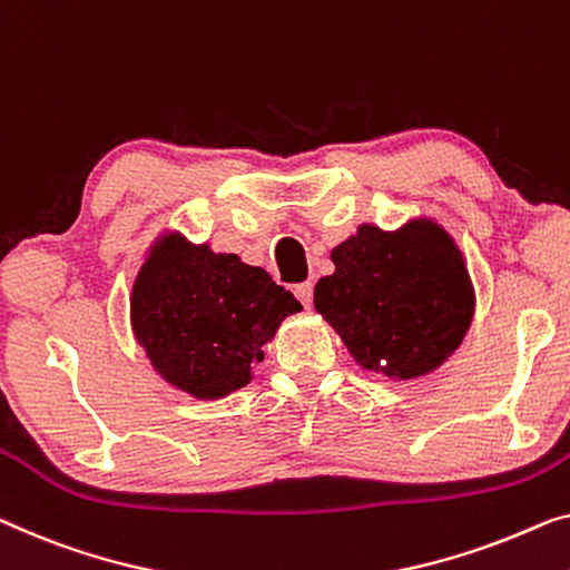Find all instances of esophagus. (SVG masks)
<instances>
[{
	"label": "esophagus",
	"instance_id": "esophagus-1",
	"mask_svg": "<svg viewBox=\"0 0 570 570\" xmlns=\"http://www.w3.org/2000/svg\"><path fill=\"white\" fill-rule=\"evenodd\" d=\"M294 294H296V299H299L304 307H312V296H314V286L309 284V282H304V284H296L294 286Z\"/></svg>",
	"mask_w": 570,
	"mask_h": 570
}]
</instances>
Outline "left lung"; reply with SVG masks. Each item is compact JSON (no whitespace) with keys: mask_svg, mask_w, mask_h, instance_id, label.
Listing matches in <instances>:
<instances>
[{"mask_svg":"<svg viewBox=\"0 0 570 570\" xmlns=\"http://www.w3.org/2000/svg\"><path fill=\"white\" fill-rule=\"evenodd\" d=\"M330 258L335 274L314 286V309L358 366L394 381L420 379L463 343L475 294L445 227L428 217L392 233L361 225Z\"/></svg>","mask_w":570,"mask_h":570,"instance_id":"left-lung-1","label":"left lung"}]
</instances>
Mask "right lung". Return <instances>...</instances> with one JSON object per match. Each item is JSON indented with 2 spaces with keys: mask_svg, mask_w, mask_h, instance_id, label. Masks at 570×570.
Returning a JSON list of instances; mask_svg holds the SVG:
<instances>
[{
  "mask_svg": "<svg viewBox=\"0 0 570 570\" xmlns=\"http://www.w3.org/2000/svg\"><path fill=\"white\" fill-rule=\"evenodd\" d=\"M302 304L235 253L166 233L150 245L130 294V325L158 376L197 399H223L253 379L263 345Z\"/></svg>",
  "mask_w": 570,
  "mask_h": 570,
  "instance_id": "obj_1",
  "label": "right lung"
}]
</instances>
